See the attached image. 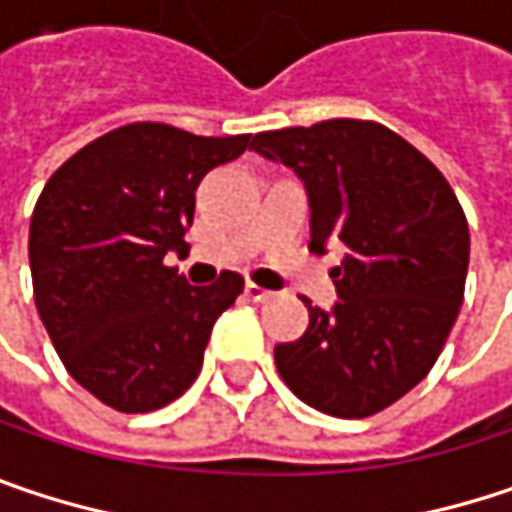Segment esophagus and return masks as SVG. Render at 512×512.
<instances>
[{
  "label": "esophagus",
  "mask_w": 512,
  "mask_h": 512,
  "mask_svg": "<svg viewBox=\"0 0 512 512\" xmlns=\"http://www.w3.org/2000/svg\"><path fill=\"white\" fill-rule=\"evenodd\" d=\"M246 296H249L252 302H269L275 293H272V290H263V287H257V284L249 281V284H246Z\"/></svg>",
  "instance_id": "1"
}]
</instances>
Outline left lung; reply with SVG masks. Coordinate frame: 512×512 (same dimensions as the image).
<instances>
[{
    "instance_id": "left-lung-1",
    "label": "left lung",
    "mask_w": 512,
    "mask_h": 512,
    "mask_svg": "<svg viewBox=\"0 0 512 512\" xmlns=\"http://www.w3.org/2000/svg\"><path fill=\"white\" fill-rule=\"evenodd\" d=\"M252 149L290 166L310 199V249L340 240V302L310 307L299 340L275 346L304 404L363 419L410 393L437 363L463 304L469 222L440 169L372 119L260 131Z\"/></svg>"
}]
</instances>
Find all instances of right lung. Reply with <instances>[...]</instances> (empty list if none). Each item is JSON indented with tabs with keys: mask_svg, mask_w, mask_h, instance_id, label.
Instances as JSON below:
<instances>
[{
	"mask_svg": "<svg viewBox=\"0 0 512 512\" xmlns=\"http://www.w3.org/2000/svg\"><path fill=\"white\" fill-rule=\"evenodd\" d=\"M252 134L199 137L166 122L114 128L46 181L28 228L34 304L72 378L119 413H149L199 378L213 322L243 293L222 272L190 287L196 187L240 158Z\"/></svg>",
	"mask_w": 512,
	"mask_h": 512,
	"instance_id": "obj_1",
	"label": "right lung"
}]
</instances>
